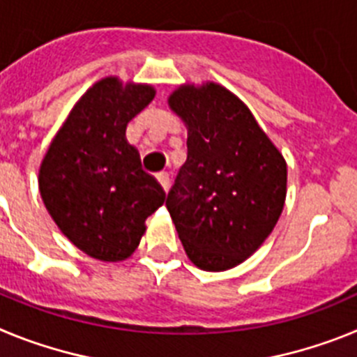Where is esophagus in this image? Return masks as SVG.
Returning <instances> with one entry per match:
<instances>
[{
    "instance_id": "34e87169",
    "label": "esophagus",
    "mask_w": 357,
    "mask_h": 357,
    "mask_svg": "<svg viewBox=\"0 0 357 357\" xmlns=\"http://www.w3.org/2000/svg\"><path fill=\"white\" fill-rule=\"evenodd\" d=\"M157 181H159V184L162 185L164 191H168L169 184H172V182H169V175H168V173H159V175H157Z\"/></svg>"
}]
</instances>
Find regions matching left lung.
Returning a JSON list of instances; mask_svg holds the SVG:
<instances>
[{
	"instance_id": "obj_1",
	"label": "left lung",
	"mask_w": 357,
	"mask_h": 357,
	"mask_svg": "<svg viewBox=\"0 0 357 357\" xmlns=\"http://www.w3.org/2000/svg\"><path fill=\"white\" fill-rule=\"evenodd\" d=\"M168 103L188 127V160L166 207L189 259L223 272L254 254L275 227L286 200V160L222 85H181Z\"/></svg>"
}]
</instances>
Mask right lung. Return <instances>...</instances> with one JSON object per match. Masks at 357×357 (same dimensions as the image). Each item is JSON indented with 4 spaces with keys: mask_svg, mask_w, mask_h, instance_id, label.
Instances as JSON below:
<instances>
[{
    "mask_svg": "<svg viewBox=\"0 0 357 357\" xmlns=\"http://www.w3.org/2000/svg\"><path fill=\"white\" fill-rule=\"evenodd\" d=\"M153 96L151 85H123L116 77L96 82L73 107L40 164L39 191L50 216L94 259H127L146 218L166 198L125 137L128 121Z\"/></svg>",
    "mask_w": 357,
    "mask_h": 357,
    "instance_id": "obj_1",
    "label": "right lung"
}]
</instances>
